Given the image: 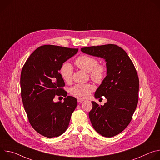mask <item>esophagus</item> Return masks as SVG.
<instances>
[{
	"mask_svg": "<svg viewBox=\"0 0 160 160\" xmlns=\"http://www.w3.org/2000/svg\"><path fill=\"white\" fill-rule=\"evenodd\" d=\"M77 101H78V103H81V102H82L83 101H84V100H83V99H77Z\"/></svg>",
	"mask_w": 160,
	"mask_h": 160,
	"instance_id": "esophagus-1",
	"label": "esophagus"
}]
</instances>
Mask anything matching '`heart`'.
Instances as JSON below:
<instances>
[{
    "label": "heart",
    "instance_id": "heart-1",
    "mask_svg": "<svg viewBox=\"0 0 160 160\" xmlns=\"http://www.w3.org/2000/svg\"><path fill=\"white\" fill-rule=\"evenodd\" d=\"M75 64L80 69L89 72L91 79L97 83H102L106 78L108 73L106 66L104 64H98V59L93 56L81 55L75 59ZM60 75L65 82H70L73 75V68L71 64L64 63L60 69ZM94 89V87L90 83L76 84L71 88L70 92L74 97L85 99Z\"/></svg>",
    "mask_w": 160,
    "mask_h": 160
}]
</instances>
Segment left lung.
I'll use <instances>...</instances> for the list:
<instances>
[{
	"label": "left lung",
	"instance_id": "left-lung-1",
	"mask_svg": "<svg viewBox=\"0 0 160 160\" xmlns=\"http://www.w3.org/2000/svg\"><path fill=\"white\" fill-rule=\"evenodd\" d=\"M81 51L105 59L108 73L95 93L108 101L99 106L92 101L88 113L94 128L106 138L121 133L130 123L139 100V80L135 68L126 52L115 44L86 47Z\"/></svg>",
	"mask_w": 160,
	"mask_h": 160
}]
</instances>
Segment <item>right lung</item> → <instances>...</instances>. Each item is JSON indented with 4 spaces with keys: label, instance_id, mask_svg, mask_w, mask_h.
<instances>
[{
    "label": "right lung",
    "instance_id": "right-lung-1",
    "mask_svg": "<svg viewBox=\"0 0 160 160\" xmlns=\"http://www.w3.org/2000/svg\"><path fill=\"white\" fill-rule=\"evenodd\" d=\"M78 51L44 45L30 56L22 68L21 93L28 121L35 131L46 138H57L66 130L77 106L75 98L66 96L59 71ZM56 95L65 97L64 102L54 103Z\"/></svg>",
    "mask_w": 160,
    "mask_h": 160
}]
</instances>
